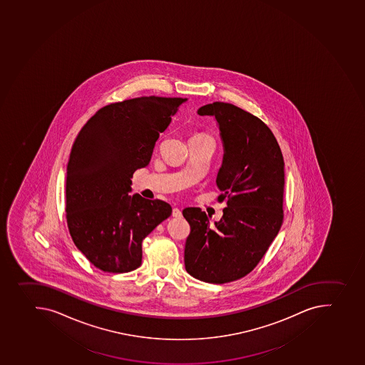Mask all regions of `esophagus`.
<instances>
[{
  "label": "esophagus",
  "mask_w": 365,
  "mask_h": 365,
  "mask_svg": "<svg viewBox=\"0 0 365 365\" xmlns=\"http://www.w3.org/2000/svg\"><path fill=\"white\" fill-rule=\"evenodd\" d=\"M182 214H181V210L179 208H173L172 210V217H180Z\"/></svg>",
  "instance_id": "obj_1"
}]
</instances>
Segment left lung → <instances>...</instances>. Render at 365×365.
I'll use <instances>...</instances> for the list:
<instances>
[{
	"mask_svg": "<svg viewBox=\"0 0 365 365\" xmlns=\"http://www.w3.org/2000/svg\"><path fill=\"white\" fill-rule=\"evenodd\" d=\"M197 115H213L219 125L225 153L217 185L227 207L214 225L200 208L182 210L191 226L185 268L195 279L221 284L250 274L279 233L284 161L273 132L250 112L214 102Z\"/></svg>",
	"mask_w": 365,
	"mask_h": 365,
	"instance_id": "obj_1",
	"label": "left lung"
}]
</instances>
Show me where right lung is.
<instances>
[{
  "mask_svg": "<svg viewBox=\"0 0 365 365\" xmlns=\"http://www.w3.org/2000/svg\"><path fill=\"white\" fill-rule=\"evenodd\" d=\"M186 98L139 97L104 106L83 126L66 168L70 235L90 262L106 273L141 264V242L172 207L130 197L135 170L148 166L159 133Z\"/></svg>",
  "mask_w": 365,
  "mask_h": 365,
  "instance_id": "right-lung-1",
  "label": "right lung"
}]
</instances>
